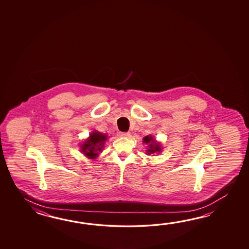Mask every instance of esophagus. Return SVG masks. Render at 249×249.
Instances as JSON below:
<instances>
[{
  "label": "esophagus",
  "instance_id": "obj_1",
  "mask_svg": "<svg viewBox=\"0 0 249 249\" xmlns=\"http://www.w3.org/2000/svg\"><path fill=\"white\" fill-rule=\"evenodd\" d=\"M118 135H119L120 137H130L131 133H130V132H119Z\"/></svg>",
  "mask_w": 249,
  "mask_h": 249
}]
</instances>
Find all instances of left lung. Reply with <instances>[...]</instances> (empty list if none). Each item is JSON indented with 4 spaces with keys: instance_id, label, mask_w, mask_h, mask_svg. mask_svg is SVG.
<instances>
[{
    "instance_id": "obj_1",
    "label": "left lung",
    "mask_w": 249,
    "mask_h": 249,
    "mask_svg": "<svg viewBox=\"0 0 249 249\" xmlns=\"http://www.w3.org/2000/svg\"><path fill=\"white\" fill-rule=\"evenodd\" d=\"M143 142L148 144V148L147 149V155H151L154 153H160L162 151V148H161V145L160 143L158 142L154 137H152V135H148V136H145L143 138Z\"/></svg>"
}]
</instances>
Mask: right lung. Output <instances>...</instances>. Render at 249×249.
Wrapping results in <instances>:
<instances>
[{
    "mask_svg": "<svg viewBox=\"0 0 249 249\" xmlns=\"http://www.w3.org/2000/svg\"><path fill=\"white\" fill-rule=\"evenodd\" d=\"M106 140V134L93 131L90 133L89 138L81 145V151L87 158L90 159H95L104 148V143Z\"/></svg>",
    "mask_w": 249,
    "mask_h": 249,
    "instance_id": "obj_1",
    "label": "right lung"
}]
</instances>
